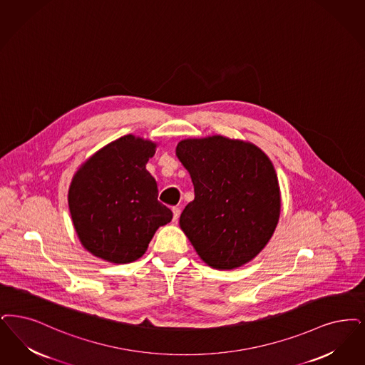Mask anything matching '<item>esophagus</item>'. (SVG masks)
<instances>
[{"instance_id": "1", "label": "esophagus", "mask_w": 365, "mask_h": 365, "mask_svg": "<svg viewBox=\"0 0 365 365\" xmlns=\"http://www.w3.org/2000/svg\"><path fill=\"white\" fill-rule=\"evenodd\" d=\"M173 213H174V221H176V220L179 219V215H180V209H179V207H176V206H174V207H173Z\"/></svg>"}]
</instances>
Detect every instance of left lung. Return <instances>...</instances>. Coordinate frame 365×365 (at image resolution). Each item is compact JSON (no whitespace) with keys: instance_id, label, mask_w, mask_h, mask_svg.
I'll return each instance as SVG.
<instances>
[{"instance_id":"obj_1","label":"left lung","mask_w":365,"mask_h":365,"mask_svg":"<svg viewBox=\"0 0 365 365\" xmlns=\"http://www.w3.org/2000/svg\"><path fill=\"white\" fill-rule=\"evenodd\" d=\"M194 201L179 225L201 259L230 270L255 258L274 234L281 210L277 174L258 146L222 135L182 140Z\"/></svg>"}]
</instances>
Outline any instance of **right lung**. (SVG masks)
Returning <instances> with one entry per match:
<instances>
[{
	"instance_id": "obj_1",
	"label": "right lung",
	"mask_w": 365,
	"mask_h": 365,
	"mask_svg": "<svg viewBox=\"0 0 365 365\" xmlns=\"http://www.w3.org/2000/svg\"><path fill=\"white\" fill-rule=\"evenodd\" d=\"M156 144L123 135L91 156L74 174L69 210L74 230L91 254L113 263H130L145 254L173 212L158 201L155 178L146 171Z\"/></svg>"
}]
</instances>
